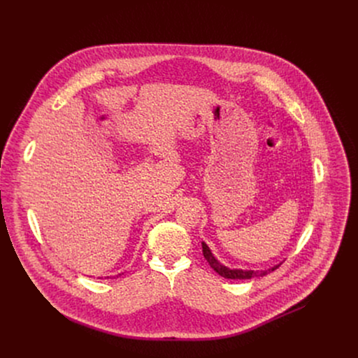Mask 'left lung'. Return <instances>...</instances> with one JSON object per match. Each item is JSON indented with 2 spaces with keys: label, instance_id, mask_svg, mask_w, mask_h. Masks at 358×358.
<instances>
[{
  "label": "left lung",
  "instance_id": "8db88e82",
  "mask_svg": "<svg viewBox=\"0 0 358 358\" xmlns=\"http://www.w3.org/2000/svg\"><path fill=\"white\" fill-rule=\"evenodd\" d=\"M202 253H203V258L207 259V262L210 264V266L222 278L225 279H250V278H259V276H265L271 272H273L276 268H279V265H275L269 269H259V271H252V269H239V268H228L224 264H221L215 257L214 253L211 252L210 246L202 241Z\"/></svg>",
  "mask_w": 358,
  "mask_h": 358
}]
</instances>
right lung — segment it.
I'll use <instances>...</instances> for the list:
<instances>
[{"mask_svg":"<svg viewBox=\"0 0 358 358\" xmlns=\"http://www.w3.org/2000/svg\"><path fill=\"white\" fill-rule=\"evenodd\" d=\"M119 275H122V273H119Z\"/></svg>","mask_w":358,"mask_h":358,"instance_id":"right-lung-1","label":"right lung"}]
</instances>
